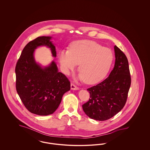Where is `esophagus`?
Returning <instances> with one entry per match:
<instances>
[{
  "mask_svg": "<svg viewBox=\"0 0 150 150\" xmlns=\"http://www.w3.org/2000/svg\"><path fill=\"white\" fill-rule=\"evenodd\" d=\"M71 89L72 90H78L79 87H78L77 86H75L74 84H73V83H71Z\"/></svg>",
  "mask_w": 150,
  "mask_h": 150,
  "instance_id": "1",
  "label": "esophagus"
}]
</instances>
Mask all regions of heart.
<instances>
[{"instance_id": "obj_1", "label": "heart", "mask_w": 150, "mask_h": 150, "mask_svg": "<svg viewBox=\"0 0 150 150\" xmlns=\"http://www.w3.org/2000/svg\"><path fill=\"white\" fill-rule=\"evenodd\" d=\"M62 71L69 75L79 64V78L88 84L98 83L106 78L114 62L111 50L100 44L89 40L75 41L69 50L58 54Z\"/></svg>"}]
</instances>
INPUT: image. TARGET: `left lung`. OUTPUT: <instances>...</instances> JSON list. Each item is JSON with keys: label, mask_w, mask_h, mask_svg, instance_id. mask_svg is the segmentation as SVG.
I'll return each instance as SVG.
<instances>
[{"label": "left lung", "mask_w": 150, "mask_h": 150, "mask_svg": "<svg viewBox=\"0 0 150 150\" xmlns=\"http://www.w3.org/2000/svg\"><path fill=\"white\" fill-rule=\"evenodd\" d=\"M114 50L113 70L102 82L87 89L90 98L82 105L88 116L98 121L107 120L121 111L126 103L131 84L128 59L116 45Z\"/></svg>", "instance_id": "obj_1"}]
</instances>
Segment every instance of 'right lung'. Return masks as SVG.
I'll use <instances>...</instances> for the list:
<instances>
[{
    "instance_id": "1",
    "label": "right lung",
    "mask_w": 150,
    "mask_h": 150,
    "mask_svg": "<svg viewBox=\"0 0 150 150\" xmlns=\"http://www.w3.org/2000/svg\"><path fill=\"white\" fill-rule=\"evenodd\" d=\"M50 36H39L30 41L22 50L16 66V88L23 104L30 112L40 116L52 114L59 106L64 93L70 90V82L57 65L42 68L34 59L39 46L50 48L56 57L55 46Z\"/></svg>"
}]
</instances>
